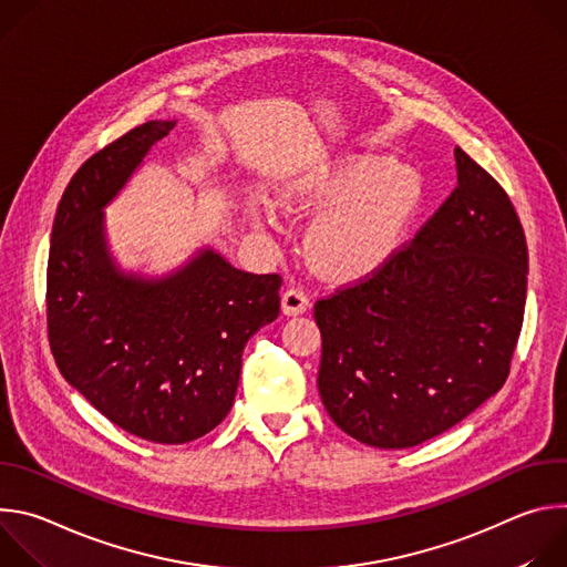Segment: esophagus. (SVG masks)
<instances>
[{"label":"esophagus","mask_w":567,"mask_h":567,"mask_svg":"<svg viewBox=\"0 0 567 567\" xmlns=\"http://www.w3.org/2000/svg\"><path fill=\"white\" fill-rule=\"evenodd\" d=\"M282 313L285 316H298V313H305L309 309V298L302 289H287L282 293Z\"/></svg>","instance_id":"1"}]
</instances>
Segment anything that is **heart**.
<instances>
[{
  "label": "heart",
  "mask_w": 567,
  "mask_h": 567,
  "mask_svg": "<svg viewBox=\"0 0 567 567\" xmlns=\"http://www.w3.org/2000/svg\"><path fill=\"white\" fill-rule=\"evenodd\" d=\"M424 202L422 177L374 152L341 154L282 184L285 213H318L305 233L311 265L332 280H361L381 271L401 249ZM254 224L269 221L260 206Z\"/></svg>",
  "instance_id": "b5f03b06"
}]
</instances>
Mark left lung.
Here are the masks:
<instances>
[{"label": "left lung", "mask_w": 567, "mask_h": 567, "mask_svg": "<svg viewBox=\"0 0 567 567\" xmlns=\"http://www.w3.org/2000/svg\"><path fill=\"white\" fill-rule=\"evenodd\" d=\"M457 186L381 271L313 307L318 392L334 424L377 449L417 446L496 394L523 328L518 215L455 147Z\"/></svg>", "instance_id": "obj_1"}]
</instances>
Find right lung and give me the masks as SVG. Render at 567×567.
I'll use <instances>...</instances> for the list:
<instances>
[{
	"mask_svg": "<svg viewBox=\"0 0 567 567\" xmlns=\"http://www.w3.org/2000/svg\"><path fill=\"white\" fill-rule=\"evenodd\" d=\"M175 121L143 123L71 177L47 269L49 343L62 377L123 431L156 444L210 433L230 411L247 341L280 313L278 274L235 269L210 247L164 276L125 271L105 208Z\"/></svg>",
	"mask_w": 567,
	"mask_h": 567,
	"instance_id": "1",
	"label": "right lung"
}]
</instances>
